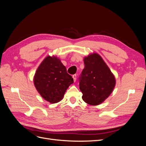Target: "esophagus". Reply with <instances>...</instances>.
I'll return each instance as SVG.
<instances>
[{"mask_svg":"<svg viewBox=\"0 0 146 146\" xmlns=\"http://www.w3.org/2000/svg\"><path fill=\"white\" fill-rule=\"evenodd\" d=\"M72 78H73V79H74V82H75L76 81V79H77V75H76V74L73 75V76H72Z\"/></svg>","mask_w":146,"mask_h":146,"instance_id":"obj_1","label":"esophagus"}]
</instances>
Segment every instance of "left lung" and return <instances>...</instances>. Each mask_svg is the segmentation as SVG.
I'll return each mask as SVG.
<instances>
[{"mask_svg":"<svg viewBox=\"0 0 146 146\" xmlns=\"http://www.w3.org/2000/svg\"><path fill=\"white\" fill-rule=\"evenodd\" d=\"M83 61L85 68L79 77L82 99L89 105H98L111 94L116 85V79L99 54H90Z\"/></svg>","mask_w":146,"mask_h":146,"instance_id":"1","label":"left lung"}]
</instances>
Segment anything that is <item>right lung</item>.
I'll return each mask as SVG.
<instances>
[{
  "label": "right lung",
  "mask_w": 146,
  "mask_h": 146,
  "mask_svg": "<svg viewBox=\"0 0 146 146\" xmlns=\"http://www.w3.org/2000/svg\"><path fill=\"white\" fill-rule=\"evenodd\" d=\"M33 83L44 99L55 104L63 99L66 91L74 83V80L58 57L47 56L38 66Z\"/></svg>",
  "instance_id": "1"
}]
</instances>
